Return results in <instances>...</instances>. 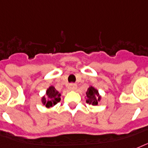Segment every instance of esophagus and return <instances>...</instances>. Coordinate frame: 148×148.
<instances>
[{
	"label": "esophagus",
	"mask_w": 148,
	"mask_h": 148,
	"mask_svg": "<svg viewBox=\"0 0 148 148\" xmlns=\"http://www.w3.org/2000/svg\"><path fill=\"white\" fill-rule=\"evenodd\" d=\"M69 89L70 90H75L77 89V85L75 83H71L69 85Z\"/></svg>",
	"instance_id": "34e87169"
}]
</instances>
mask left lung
I'll return each instance as SVG.
<instances>
[{"mask_svg":"<svg viewBox=\"0 0 148 148\" xmlns=\"http://www.w3.org/2000/svg\"><path fill=\"white\" fill-rule=\"evenodd\" d=\"M86 103L89 104H92V105H97L98 102L100 100L101 97L99 96V92L97 89H95L93 86H90L88 88L86 92Z\"/></svg>","mask_w":148,"mask_h":148,"instance_id":"1","label":"left lung"}]
</instances>
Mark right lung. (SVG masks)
<instances>
[{
    "label": "right lung",
    "instance_id": "1",
    "mask_svg": "<svg viewBox=\"0 0 148 148\" xmlns=\"http://www.w3.org/2000/svg\"><path fill=\"white\" fill-rule=\"evenodd\" d=\"M61 94L56 90V88L52 86H49L46 91V96L42 98V103L47 108L51 107L57 104L61 100Z\"/></svg>",
    "mask_w": 148,
    "mask_h": 148
}]
</instances>
